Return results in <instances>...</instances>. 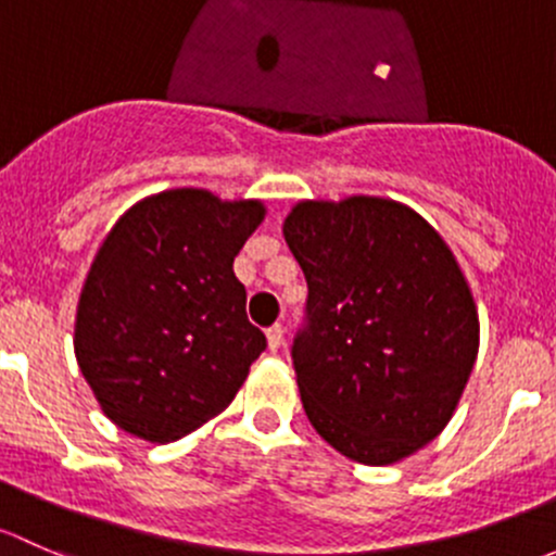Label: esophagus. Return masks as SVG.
I'll return each instance as SVG.
<instances>
[{
	"label": "esophagus",
	"instance_id": "1",
	"mask_svg": "<svg viewBox=\"0 0 556 556\" xmlns=\"http://www.w3.org/2000/svg\"><path fill=\"white\" fill-rule=\"evenodd\" d=\"M267 345H270V351H276V348L283 345V326L273 324L270 329H267Z\"/></svg>",
	"mask_w": 556,
	"mask_h": 556
}]
</instances>
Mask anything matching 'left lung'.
<instances>
[{
	"label": "left lung",
	"mask_w": 556,
	"mask_h": 556,
	"mask_svg": "<svg viewBox=\"0 0 556 556\" xmlns=\"http://www.w3.org/2000/svg\"><path fill=\"white\" fill-rule=\"evenodd\" d=\"M283 238L307 280L291 362L307 420L351 460L388 466L437 439L479 351L471 289L402 203H300Z\"/></svg>",
	"instance_id": "1"
}]
</instances>
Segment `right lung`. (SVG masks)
<instances>
[{
  "instance_id": "add662e5",
  "label": "right lung",
  "mask_w": 556,
  "mask_h": 556,
  "mask_svg": "<svg viewBox=\"0 0 556 556\" xmlns=\"http://www.w3.org/2000/svg\"><path fill=\"white\" fill-rule=\"evenodd\" d=\"M265 219L256 200L170 190L112 227L83 286L74 353L101 409L147 442H176L236 399L267 348L232 273Z\"/></svg>"
}]
</instances>
